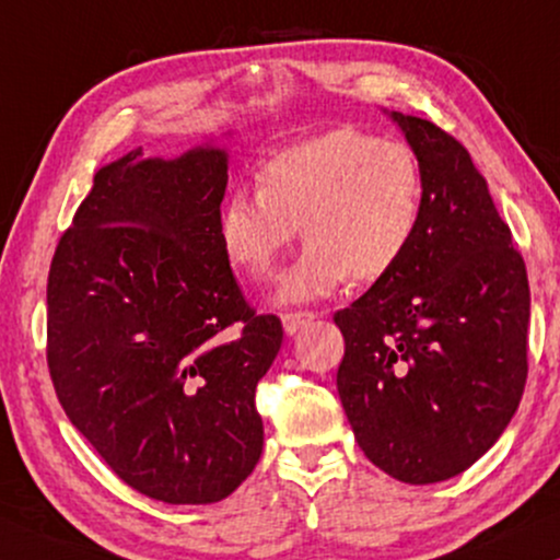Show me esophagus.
<instances>
[{"mask_svg":"<svg viewBox=\"0 0 560 560\" xmlns=\"http://www.w3.org/2000/svg\"><path fill=\"white\" fill-rule=\"evenodd\" d=\"M316 318V313L313 311H285L282 313V328H285V334H298L301 328H305L311 324V320Z\"/></svg>","mask_w":560,"mask_h":560,"instance_id":"1","label":"esophagus"}]
</instances>
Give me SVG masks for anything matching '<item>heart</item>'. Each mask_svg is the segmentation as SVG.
I'll return each instance as SVG.
<instances>
[{"mask_svg": "<svg viewBox=\"0 0 560 560\" xmlns=\"http://www.w3.org/2000/svg\"><path fill=\"white\" fill-rule=\"evenodd\" d=\"M423 219L416 150L362 129H334L275 152L257 188H236L221 209L229 262L267 278L295 232L305 249L280 278L282 301L334 293L349 278L377 282L408 255Z\"/></svg>", "mask_w": 560, "mask_h": 560, "instance_id": "b5f03b06", "label": "heart"}]
</instances>
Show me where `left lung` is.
<instances>
[{
  "instance_id": "8db88e82",
  "label": "left lung",
  "mask_w": 560,
  "mask_h": 560,
  "mask_svg": "<svg viewBox=\"0 0 560 560\" xmlns=\"http://www.w3.org/2000/svg\"><path fill=\"white\" fill-rule=\"evenodd\" d=\"M423 167V219L387 278L334 313L336 387L359 448L408 485L456 477L515 416L527 380L525 259L456 137L393 112Z\"/></svg>"
}]
</instances>
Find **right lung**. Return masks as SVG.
<instances>
[{
	"label": "right lung",
	"mask_w": 560,
	"mask_h": 560,
	"mask_svg": "<svg viewBox=\"0 0 560 560\" xmlns=\"http://www.w3.org/2000/svg\"><path fill=\"white\" fill-rule=\"evenodd\" d=\"M226 180L219 148L127 152L94 175L48 272V370L68 420L167 504L224 500L262 454L255 393L282 324L229 265Z\"/></svg>",
	"instance_id": "add662e5"
}]
</instances>
